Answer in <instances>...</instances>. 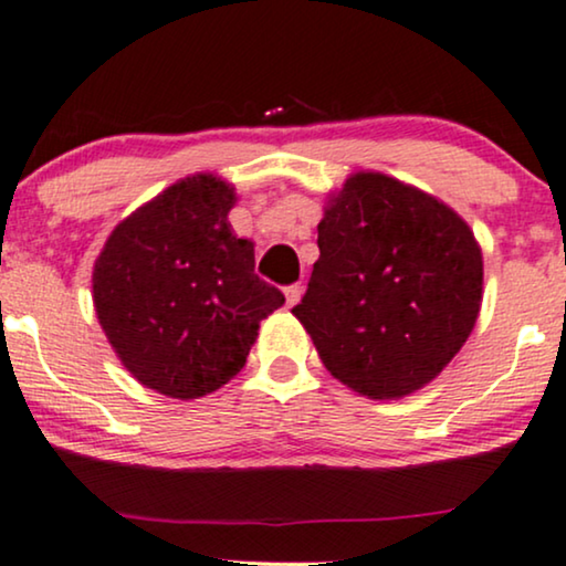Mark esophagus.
Instances as JSON below:
<instances>
[{"label": "esophagus", "instance_id": "1", "mask_svg": "<svg viewBox=\"0 0 566 566\" xmlns=\"http://www.w3.org/2000/svg\"><path fill=\"white\" fill-rule=\"evenodd\" d=\"M302 294H304V285H302V283L289 285V289H285V304L294 306V304L298 302V298H302Z\"/></svg>", "mask_w": 566, "mask_h": 566}]
</instances>
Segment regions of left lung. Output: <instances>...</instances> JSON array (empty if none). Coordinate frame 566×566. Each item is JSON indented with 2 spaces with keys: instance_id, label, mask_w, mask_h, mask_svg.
<instances>
[{
  "instance_id": "obj_1",
  "label": "left lung",
  "mask_w": 566,
  "mask_h": 566,
  "mask_svg": "<svg viewBox=\"0 0 566 566\" xmlns=\"http://www.w3.org/2000/svg\"><path fill=\"white\" fill-rule=\"evenodd\" d=\"M319 260L294 315L333 378L401 399L464 346L483 298V254L453 209L401 180L357 172L317 226Z\"/></svg>"
}]
</instances>
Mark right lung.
<instances>
[{
  "instance_id": "obj_1",
  "label": "right lung",
  "mask_w": 566,
  "mask_h": 566,
  "mask_svg": "<svg viewBox=\"0 0 566 566\" xmlns=\"http://www.w3.org/2000/svg\"><path fill=\"white\" fill-rule=\"evenodd\" d=\"M233 186L191 176L125 218L94 264V306L128 373L172 399H199L241 373L260 323L285 296L235 239Z\"/></svg>"
}]
</instances>
